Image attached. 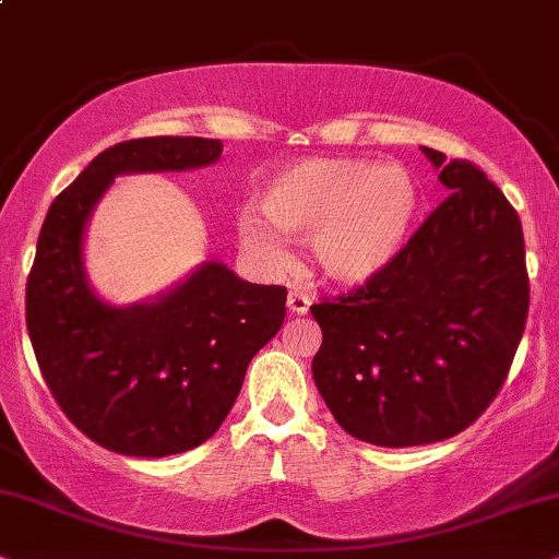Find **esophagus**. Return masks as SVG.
Instances as JSON below:
<instances>
[{
  "mask_svg": "<svg viewBox=\"0 0 559 559\" xmlns=\"http://www.w3.org/2000/svg\"><path fill=\"white\" fill-rule=\"evenodd\" d=\"M309 304H312V299H309V296L304 294V292H288L286 307H288V312H292V314H296V317L307 314L309 312Z\"/></svg>",
  "mask_w": 559,
  "mask_h": 559,
  "instance_id": "esophagus-1",
  "label": "esophagus"
}]
</instances>
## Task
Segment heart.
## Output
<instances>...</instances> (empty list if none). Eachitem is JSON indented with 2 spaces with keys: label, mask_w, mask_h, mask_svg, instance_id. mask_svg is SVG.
<instances>
[{
  "label": "heart",
  "mask_w": 559,
  "mask_h": 559,
  "mask_svg": "<svg viewBox=\"0 0 559 559\" xmlns=\"http://www.w3.org/2000/svg\"><path fill=\"white\" fill-rule=\"evenodd\" d=\"M260 211L237 218L239 242L271 271L288 265L286 239H309V258L337 286H366L405 247L420 211V186L405 165L356 157H307L275 169Z\"/></svg>",
  "instance_id": "obj_1"
}]
</instances>
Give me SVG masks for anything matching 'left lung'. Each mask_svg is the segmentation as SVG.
<instances>
[{
    "mask_svg": "<svg viewBox=\"0 0 559 559\" xmlns=\"http://www.w3.org/2000/svg\"><path fill=\"white\" fill-rule=\"evenodd\" d=\"M454 190L379 278L312 304V377L345 433L373 447L456 436L503 386L528 314L524 231L469 162L420 146Z\"/></svg>",
    "mask_w": 559,
    "mask_h": 559,
    "instance_id": "obj_1",
    "label": "left lung"
}]
</instances>
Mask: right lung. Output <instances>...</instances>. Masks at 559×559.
<instances>
[{
    "mask_svg": "<svg viewBox=\"0 0 559 559\" xmlns=\"http://www.w3.org/2000/svg\"><path fill=\"white\" fill-rule=\"evenodd\" d=\"M222 150L198 136L121 141L56 195L40 229L25 292L35 358L67 418L116 454L169 456L209 441L284 324V286L250 284L218 260L129 307L90 284L84 235L112 180L209 167Z\"/></svg>",
    "mask_w": 559,
    "mask_h": 559,
    "instance_id": "right-lung-1",
    "label": "right lung"
}]
</instances>
